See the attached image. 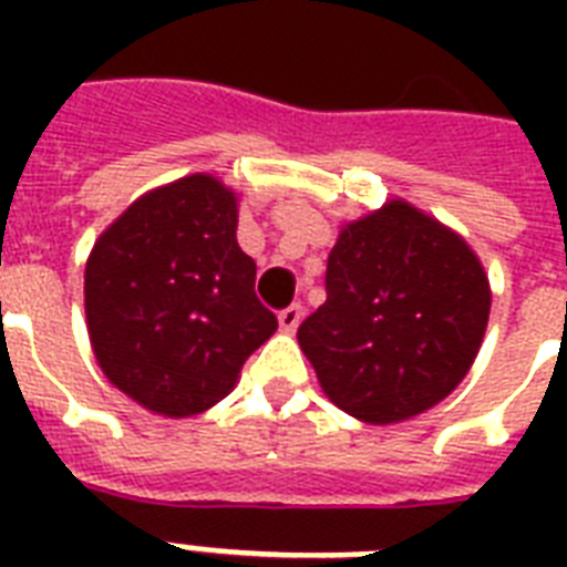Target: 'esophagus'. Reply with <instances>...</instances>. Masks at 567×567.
Returning <instances> with one entry per match:
<instances>
[{
	"label": "esophagus",
	"instance_id": "1",
	"mask_svg": "<svg viewBox=\"0 0 567 567\" xmlns=\"http://www.w3.org/2000/svg\"><path fill=\"white\" fill-rule=\"evenodd\" d=\"M300 315H302L300 302H291L288 309L279 311V323H282L285 329H293V327H297V323H300Z\"/></svg>",
	"mask_w": 567,
	"mask_h": 567
}]
</instances>
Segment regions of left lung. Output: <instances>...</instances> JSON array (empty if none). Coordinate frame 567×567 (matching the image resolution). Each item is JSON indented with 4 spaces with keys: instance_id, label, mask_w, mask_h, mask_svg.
<instances>
[{
    "instance_id": "obj_1",
    "label": "left lung",
    "mask_w": 567,
    "mask_h": 567,
    "mask_svg": "<svg viewBox=\"0 0 567 567\" xmlns=\"http://www.w3.org/2000/svg\"><path fill=\"white\" fill-rule=\"evenodd\" d=\"M235 229V196L212 176H188L137 199L87 258L96 362L153 412L188 417L220 403L279 327Z\"/></svg>"
}]
</instances>
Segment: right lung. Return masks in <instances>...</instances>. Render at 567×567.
Here are the masks:
<instances>
[{
    "mask_svg": "<svg viewBox=\"0 0 567 567\" xmlns=\"http://www.w3.org/2000/svg\"><path fill=\"white\" fill-rule=\"evenodd\" d=\"M488 309V279L465 240L382 208L341 231L327 302L302 320L297 341L338 409L396 423L465 379Z\"/></svg>",
    "mask_w": 567,
    "mask_h": 567,
    "instance_id": "add662e5",
    "label": "right lung"
}]
</instances>
